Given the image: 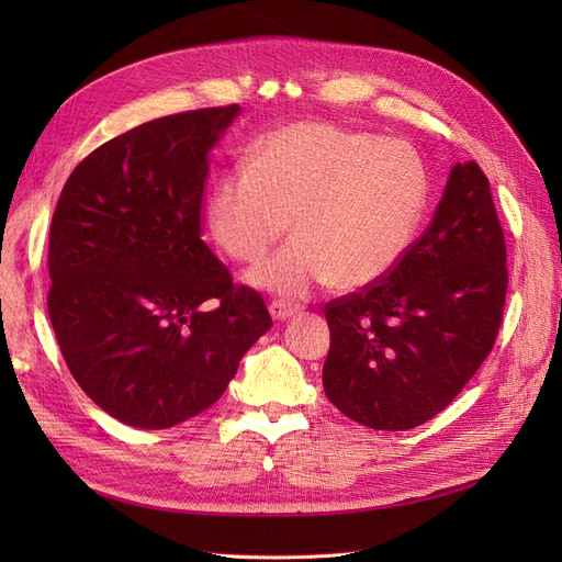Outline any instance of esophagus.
<instances>
[{
	"label": "esophagus",
	"instance_id": "esophagus-1",
	"mask_svg": "<svg viewBox=\"0 0 562 562\" xmlns=\"http://www.w3.org/2000/svg\"><path fill=\"white\" fill-rule=\"evenodd\" d=\"M300 312V307L297 304H291V302H283V300H274L269 304V314L274 316L277 321H285V318H291V316H295Z\"/></svg>",
	"mask_w": 562,
	"mask_h": 562
}]
</instances>
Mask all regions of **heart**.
<instances>
[{"mask_svg":"<svg viewBox=\"0 0 562 562\" xmlns=\"http://www.w3.org/2000/svg\"><path fill=\"white\" fill-rule=\"evenodd\" d=\"M429 176L413 147L328 122H295L252 143L209 196L215 244L265 291L300 297L335 281L353 291L386 277L413 241Z\"/></svg>","mask_w":562,"mask_h":562,"instance_id":"obj_1","label":"heart"}]
</instances>
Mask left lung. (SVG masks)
Wrapping results in <instances>:
<instances>
[{
  "mask_svg": "<svg viewBox=\"0 0 562 562\" xmlns=\"http://www.w3.org/2000/svg\"><path fill=\"white\" fill-rule=\"evenodd\" d=\"M508 285L490 182L454 164L436 215L398 265L326 304L328 401L380 431L419 427L454 401L495 345Z\"/></svg>",
  "mask_w": 562,
  "mask_h": 562,
  "instance_id": "left-lung-1",
  "label": "left lung"
}]
</instances>
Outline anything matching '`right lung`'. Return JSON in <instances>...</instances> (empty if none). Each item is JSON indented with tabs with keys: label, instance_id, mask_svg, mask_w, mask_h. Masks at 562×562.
I'll use <instances>...</instances> for the list:
<instances>
[{
	"label": "right lung",
	"instance_id": "add662e5",
	"mask_svg": "<svg viewBox=\"0 0 562 562\" xmlns=\"http://www.w3.org/2000/svg\"><path fill=\"white\" fill-rule=\"evenodd\" d=\"M239 105L155 119L67 178L48 234V318L87 396L138 429H168L225 394L271 328L201 239L209 151Z\"/></svg>",
	"mask_w": 562,
	"mask_h": 562
}]
</instances>
